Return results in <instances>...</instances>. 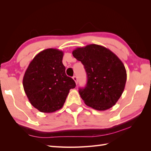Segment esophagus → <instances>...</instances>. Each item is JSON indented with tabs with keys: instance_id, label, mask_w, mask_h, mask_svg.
Here are the masks:
<instances>
[{
	"instance_id": "obj_1",
	"label": "esophagus",
	"mask_w": 151,
	"mask_h": 151,
	"mask_svg": "<svg viewBox=\"0 0 151 151\" xmlns=\"http://www.w3.org/2000/svg\"><path fill=\"white\" fill-rule=\"evenodd\" d=\"M73 79L74 80V81L76 82V85L78 84V78H77V77L76 76H74L73 77Z\"/></svg>"
}]
</instances>
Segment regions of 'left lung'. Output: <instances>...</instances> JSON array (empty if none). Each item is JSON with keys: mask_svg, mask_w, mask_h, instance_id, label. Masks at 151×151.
Here are the masks:
<instances>
[{"mask_svg": "<svg viewBox=\"0 0 151 151\" xmlns=\"http://www.w3.org/2000/svg\"><path fill=\"white\" fill-rule=\"evenodd\" d=\"M72 54L82 63L86 72V85L79 90L86 105L101 111L115 105L127 81L121 60L109 49L94 44L77 48Z\"/></svg>", "mask_w": 151, "mask_h": 151, "instance_id": "obj_1", "label": "left lung"}]
</instances>
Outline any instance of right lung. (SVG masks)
Here are the masks:
<instances>
[{
	"mask_svg": "<svg viewBox=\"0 0 151 151\" xmlns=\"http://www.w3.org/2000/svg\"><path fill=\"white\" fill-rule=\"evenodd\" d=\"M64 53L48 48L35 56L26 69L22 85L30 103L41 112L61 109L76 83L67 76L63 64Z\"/></svg>",
	"mask_w": 151,
	"mask_h": 151,
	"instance_id": "add662e5",
	"label": "right lung"
}]
</instances>
